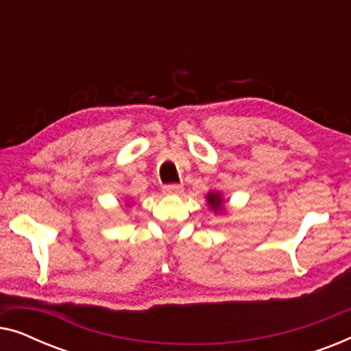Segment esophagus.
I'll return each instance as SVG.
<instances>
[{
  "label": "esophagus",
  "mask_w": 351,
  "mask_h": 351,
  "mask_svg": "<svg viewBox=\"0 0 351 351\" xmlns=\"http://www.w3.org/2000/svg\"><path fill=\"white\" fill-rule=\"evenodd\" d=\"M162 191H165V195H180L182 191H184V186L177 185V184L165 185L162 186Z\"/></svg>",
  "instance_id": "esophagus-1"
}]
</instances>
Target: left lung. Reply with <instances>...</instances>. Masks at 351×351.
Here are the masks:
<instances>
[{
    "mask_svg": "<svg viewBox=\"0 0 351 351\" xmlns=\"http://www.w3.org/2000/svg\"><path fill=\"white\" fill-rule=\"evenodd\" d=\"M206 201H208L209 209L213 210L214 214H225V213H227L223 195L220 193L219 190H210L209 193L206 195Z\"/></svg>",
    "mask_w": 351,
    "mask_h": 351,
    "instance_id": "8db88e82",
    "label": "left lung"
}]
</instances>
